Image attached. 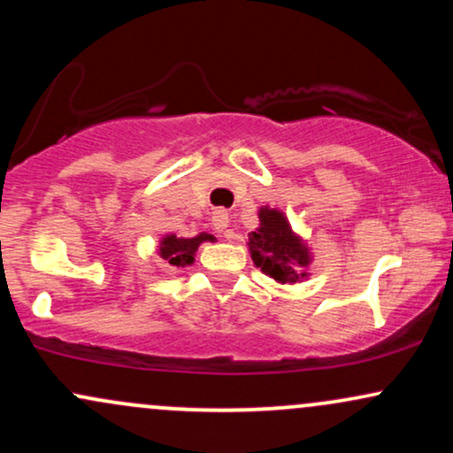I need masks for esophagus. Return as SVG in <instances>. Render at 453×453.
<instances>
[{"label": "esophagus", "instance_id": "esophagus-1", "mask_svg": "<svg viewBox=\"0 0 453 453\" xmlns=\"http://www.w3.org/2000/svg\"><path fill=\"white\" fill-rule=\"evenodd\" d=\"M227 226H230V217H227L226 211H215L212 212V227H215L217 232L223 234V236H227Z\"/></svg>", "mask_w": 453, "mask_h": 453}]
</instances>
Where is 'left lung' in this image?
<instances>
[{
  "label": "left lung",
  "instance_id": "8db88e82",
  "mask_svg": "<svg viewBox=\"0 0 453 453\" xmlns=\"http://www.w3.org/2000/svg\"><path fill=\"white\" fill-rule=\"evenodd\" d=\"M257 219L259 226L249 234L247 241L253 264L280 285L303 283L309 279L313 251L294 230L288 215L280 209L259 206Z\"/></svg>",
  "mask_w": 453,
  "mask_h": 453
}]
</instances>
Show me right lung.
Masks as SVG:
<instances>
[{
	"label": "right lung",
	"instance_id": "add662e5",
	"mask_svg": "<svg viewBox=\"0 0 453 453\" xmlns=\"http://www.w3.org/2000/svg\"><path fill=\"white\" fill-rule=\"evenodd\" d=\"M202 242H215L209 232H200L194 238H179L176 234H164L157 244V256L174 268L191 266L196 262V251Z\"/></svg>",
	"mask_w": 453,
	"mask_h": 453
}]
</instances>
